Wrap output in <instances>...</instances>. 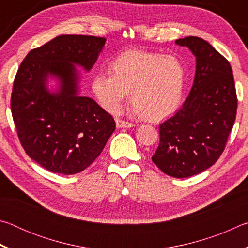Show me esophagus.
I'll list each match as a JSON object with an SVG mask.
<instances>
[{"mask_svg":"<svg viewBox=\"0 0 248 248\" xmlns=\"http://www.w3.org/2000/svg\"><path fill=\"white\" fill-rule=\"evenodd\" d=\"M116 124L118 128H131L133 127V124L128 123V121L121 120V119H116Z\"/></svg>","mask_w":248,"mask_h":248,"instance_id":"34e87169","label":"esophagus"}]
</instances>
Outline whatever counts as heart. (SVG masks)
<instances>
[{
	"label": "heart",
	"instance_id": "b5f03b06",
	"mask_svg": "<svg viewBox=\"0 0 248 248\" xmlns=\"http://www.w3.org/2000/svg\"><path fill=\"white\" fill-rule=\"evenodd\" d=\"M109 73L97 72L92 91L100 106L117 112L130 92L132 111L148 120H159L177 109L186 82L185 66L177 57L129 50L109 62Z\"/></svg>",
	"mask_w": 248,
	"mask_h": 248
}]
</instances>
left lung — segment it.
Wrapping results in <instances>:
<instances>
[{
  "label": "left lung",
  "mask_w": 248,
  "mask_h": 248,
  "mask_svg": "<svg viewBox=\"0 0 248 248\" xmlns=\"http://www.w3.org/2000/svg\"><path fill=\"white\" fill-rule=\"evenodd\" d=\"M175 43L196 57L194 85L183 107L159 125L152 161L166 175L185 178L219 159L236 117L237 97L230 62L211 45L194 36Z\"/></svg>",
  "instance_id": "8db88e82"
}]
</instances>
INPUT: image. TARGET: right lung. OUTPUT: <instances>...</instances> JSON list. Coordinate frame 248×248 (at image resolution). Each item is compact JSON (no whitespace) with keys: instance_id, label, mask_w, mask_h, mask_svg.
Masks as SVG:
<instances>
[{"instance_id":"obj_1","label":"right lung","mask_w":248,"mask_h":248,"mask_svg":"<svg viewBox=\"0 0 248 248\" xmlns=\"http://www.w3.org/2000/svg\"><path fill=\"white\" fill-rule=\"evenodd\" d=\"M106 39L60 35L32 49L14 79L11 109L25 152L44 169L72 175L89 167L116 129L115 120L94 99L78 95L75 65L90 71ZM58 79L56 92L47 78Z\"/></svg>"}]
</instances>
